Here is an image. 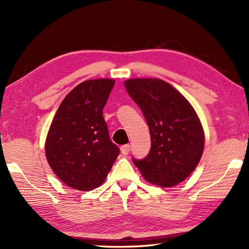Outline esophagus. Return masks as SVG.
I'll use <instances>...</instances> for the list:
<instances>
[{"instance_id": "1", "label": "esophagus", "mask_w": 249, "mask_h": 249, "mask_svg": "<svg viewBox=\"0 0 249 249\" xmlns=\"http://www.w3.org/2000/svg\"><path fill=\"white\" fill-rule=\"evenodd\" d=\"M130 151V145L129 144H125L121 146V153L123 155H127Z\"/></svg>"}]
</instances>
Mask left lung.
<instances>
[{
    "label": "left lung",
    "mask_w": 249,
    "mask_h": 249,
    "mask_svg": "<svg viewBox=\"0 0 249 249\" xmlns=\"http://www.w3.org/2000/svg\"><path fill=\"white\" fill-rule=\"evenodd\" d=\"M149 126L151 150L143 160L133 158L147 182L170 187L183 182L201 160L204 134L197 113L178 89L160 79L125 81Z\"/></svg>",
    "instance_id": "left-lung-1"
}]
</instances>
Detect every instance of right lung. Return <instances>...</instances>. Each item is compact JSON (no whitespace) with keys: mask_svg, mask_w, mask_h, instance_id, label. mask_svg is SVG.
I'll return each instance as SVG.
<instances>
[{"mask_svg":"<svg viewBox=\"0 0 249 249\" xmlns=\"http://www.w3.org/2000/svg\"><path fill=\"white\" fill-rule=\"evenodd\" d=\"M113 79H94L66 95L50 125L46 157L63 183L82 192L100 186L120 154L103 116Z\"/></svg>","mask_w":249,"mask_h":249,"instance_id":"add662e5","label":"right lung"}]
</instances>
